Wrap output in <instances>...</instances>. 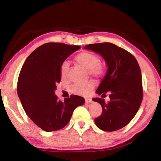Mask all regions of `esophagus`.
Masks as SVG:
<instances>
[{
	"label": "esophagus",
	"instance_id": "obj_1",
	"mask_svg": "<svg viewBox=\"0 0 161 161\" xmlns=\"http://www.w3.org/2000/svg\"><path fill=\"white\" fill-rule=\"evenodd\" d=\"M92 100L91 99H89V98H86L85 99V103H92Z\"/></svg>",
	"mask_w": 161,
	"mask_h": 161
}]
</instances>
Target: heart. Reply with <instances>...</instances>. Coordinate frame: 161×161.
Masks as SVG:
<instances>
[{"mask_svg":"<svg viewBox=\"0 0 161 161\" xmlns=\"http://www.w3.org/2000/svg\"><path fill=\"white\" fill-rule=\"evenodd\" d=\"M75 60L79 64L83 65L88 69L90 75L94 76H100L103 72V67L100 63L99 57L97 54L91 52H82L75 57ZM69 69V64L67 61L62 62L59 67L61 77L64 78L67 77ZM95 84L93 80H89L85 82L75 83L71 86V91L72 93L81 95V96H88L95 87Z\"/></svg>","mask_w":161,"mask_h":161,"instance_id":"heart-1","label":"heart"}]
</instances>
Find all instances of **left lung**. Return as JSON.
Here are the masks:
<instances>
[{
    "label": "left lung",
    "instance_id": "1",
    "mask_svg": "<svg viewBox=\"0 0 161 161\" xmlns=\"http://www.w3.org/2000/svg\"><path fill=\"white\" fill-rule=\"evenodd\" d=\"M84 49L101 54L108 69L97 93L104 96L109 92L108 103L94 98L102 107V115L95 119L98 128L114 131L129 123L137 113L143 99L142 77L139 65L133 54L110 42L87 45Z\"/></svg>",
    "mask_w": 161,
    "mask_h": 161
}]
</instances>
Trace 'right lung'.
I'll return each mask as SVG.
<instances>
[{"instance_id": "right-lung-1", "label": "right lung", "mask_w": 161, "mask_h": 161, "mask_svg": "<svg viewBox=\"0 0 161 161\" xmlns=\"http://www.w3.org/2000/svg\"><path fill=\"white\" fill-rule=\"evenodd\" d=\"M80 46L48 42L32 52L21 68L18 80V95L27 115L45 131L62 129L69 123L72 113L84 99L72 95L58 100L54 91L61 81L59 67Z\"/></svg>"}]
</instances>
